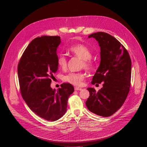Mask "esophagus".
<instances>
[{
    "instance_id": "obj_1",
    "label": "esophagus",
    "mask_w": 147,
    "mask_h": 147,
    "mask_svg": "<svg viewBox=\"0 0 147 147\" xmlns=\"http://www.w3.org/2000/svg\"><path fill=\"white\" fill-rule=\"evenodd\" d=\"M82 89L81 88H79V87H75V91H80L82 90Z\"/></svg>"
}]
</instances>
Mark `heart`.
Segmentation results:
<instances>
[{"label": "heart", "instance_id": "obj_1", "mask_svg": "<svg viewBox=\"0 0 147 147\" xmlns=\"http://www.w3.org/2000/svg\"><path fill=\"white\" fill-rule=\"evenodd\" d=\"M69 51L75 56L82 59V68L84 67L88 70L92 69L93 66V63L91 59L92 51L88 47L82 43H78L71 47ZM57 63L59 67L62 70H64L67 67V60L63 55H61L58 57ZM84 77H85V75L83 72H70L64 75L63 77V80L64 82L73 84V85L81 86Z\"/></svg>", "mask_w": 147, "mask_h": 147}]
</instances>
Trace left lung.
Segmentation results:
<instances>
[{
    "mask_svg": "<svg viewBox=\"0 0 147 147\" xmlns=\"http://www.w3.org/2000/svg\"><path fill=\"white\" fill-rule=\"evenodd\" d=\"M100 48V63L91 83L103 82L97 92L88 88L86 105L90 112L107 117L118 110L125 101L131 86V60L126 49L117 39L102 32L92 34Z\"/></svg>",
    "mask_w": 147,
    "mask_h": 147,
    "instance_id": "obj_1",
    "label": "left lung"
}]
</instances>
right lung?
Instances as JSON below:
<instances>
[{
  "instance_id": "1",
  "label": "right lung",
  "mask_w": 147,
  "mask_h": 147,
  "mask_svg": "<svg viewBox=\"0 0 147 147\" xmlns=\"http://www.w3.org/2000/svg\"><path fill=\"white\" fill-rule=\"evenodd\" d=\"M59 36H42L26 48L18 65L21 94L30 109L48 121H55L65 114L69 97L74 91L70 83H63L56 90L51 79L57 69Z\"/></svg>"
}]
</instances>
